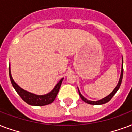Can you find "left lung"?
I'll list each match as a JSON object with an SVG mask.
<instances>
[{
  "instance_id": "1",
  "label": "left lung",
  "mask_w": 132,
  "mask_h": 132,
  "mask_svg": "<svg viewBox=\"0 0 132 132\" xmlns=\"http://www.w3.org/2000/svg\"><path fill=\"white\" fill-rule=\"evenodd\" d=\"M123 57H122V67H121V76H120V79H119V83H118V84L117 85V86L116 88L114 89L112 92H111L110 94H108V96L104 97L103 98H101L100 100H98V101H90V100H88L87 98H86L84 96H83L82 94H81L80 91L79 90L78 87H77V89H78V92H79V96H80L81 98L82 99L84 102L87 103L88 104H91V105H102V104H104V103H106L109 101L110 100L111 98H112L113 96L116 94V92L118 91V90L119 89L120 86H121V82H122V79H123Z\"/></svg>"
}]
</instances>
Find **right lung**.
Returning a JSON list of instances; mask_svg holds the SVG:
<instances>
[{"instance_id":"add662e5","label":"right lung","mask_w":132,"mask_h":132,"mask_svg":"<svg viewBox=\"0 0 132 132\" xmlns=\"http://www.w3.org/2000/svg\"><path fill=\"white\" fill-rule=\"evenodd\" d=\"M9 72L11 84L18 94H19V96L21 97L22 99L24 101H25L27 104L30 105H34V106H43V105H46L51 103L55 99L61 84H62V81L64 79V78L61 79L60 81L55 85V86L54 87L53 89L50 92L46 94H43V95H38V94H34V93L24 90L14 81L13 77L11 76L10 65L9 67Z\"/></svg>"}]
</instances>
